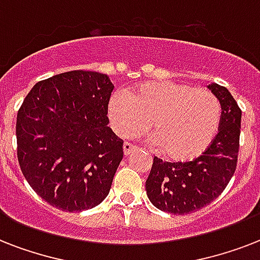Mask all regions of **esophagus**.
<instances>
[{
  "label": "esophagus",
  "mask_w": 260,
  "mask_h": 260,
  "mask_svg": "<svg viewBox=\"0 0 260 260\" xmlns=\"http://www.w3.org/2000/svg\"><path fill=\"white\" fill-rule=\"evenodd\" d=\"M135 150H136V147H135L134 144H131V143H124V146H122V151H124V155H125V156L132 154Z\"/></svg>",
  "instance_id": "esophagus-1"
}]
</instances>
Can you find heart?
I'll return each instance as SVG.
<instances>
[{
  "label": "heart",
  "instance_id": "heart-1",
  "mask_svg": "<svg viewBox=\"0 0 260 260\" xmlns=\"http://www.w3.org/2000/svg\"><path fill=\"white\" fill-rule=\"evenodd\" d=\"M110 124L121 138H134L148 128L152 143L173 162L198 158L213 142L221 106L213 94L187 83L152 81L129 94L114 93L108 105Z\"/></svg>",
  "mask_w": 260,
  "mask_h": 260
}]
</instances>
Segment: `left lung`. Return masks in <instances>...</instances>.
Returning <instances> with one entry per match:
<instances>
[{
	"label": "left lung",
	"instance_id": "8db88e82",
	"mask_svg": "<svg viewBox=\"0 0 260 260\" xmlns=\"http://www.w3.org/2000/svg\"><path fill=\"white\" fill-rule=\"evenodd\" d=\"M208 89L222 110L218 134L209 148L191 162H163L155 156L146 181L151 204L167 213L187 214L209 205L236 170L242 110L226 87L212 83Z\"/></svg>",
	"mask_w": 260,
	"mask_h": 260
}]
</instances>
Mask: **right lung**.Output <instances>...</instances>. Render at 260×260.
<instances>
[{
  "instance_id": "add662e5",
  "label": "right lung",
  "mask_w": 260,
  "mask_h": 260,
  "mask_svg": "<svg viewBox=\"0 0 260 260\" xmlns=\"http://www.w3.org/2000/svg\"><path fill=\"white\" fill-rule=\"evenodd\" d=\"M109 77L74 70L40 81L17 113V158L30 187L50 205L81 212L101 204L122 159L110 129Z\"/></svg>"
}]
</instances>
